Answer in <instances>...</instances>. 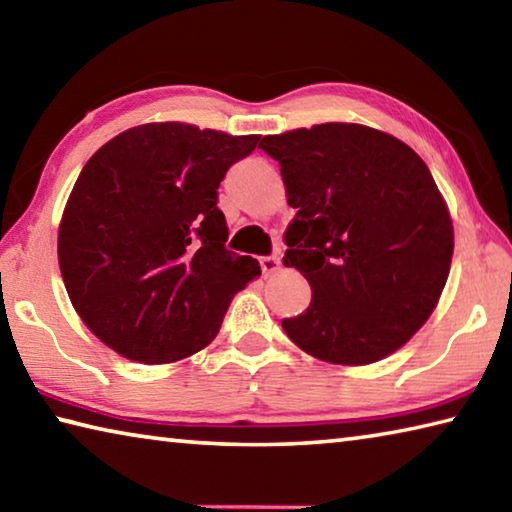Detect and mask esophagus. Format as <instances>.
Returning <instances> with one entry per match:
<instances>
[{"instance_id": "esophagus-1", "label": "esophagus", "mask_w": 512, "mask_h": 512, "mask_svg": "<svg viewBox=\"0 0 512 512\" xmlns=\"http://www.w3.org/2000/svg\"><path fill=\"white\" fill-rule=\"evenodd\" d=\"M259 266H262V271L266 275L275 273L277 268H280V255H264V257H259Z\"/></svg>"}]
</instances>
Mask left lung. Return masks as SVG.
Returning a JSON list of instances; mask_svg holds the SVG:
<instances>
[{
    "label": "left lung",
    "mask_w": 512,
    "mask_h": 512,
    "mask_svg": "<svg viewBox=\"0 0 512 512\" xmlns=\"http://www.w3.org/2000/svg\"><path fill=\"white\" fill-rule=\"evenodd\" d=\"M280 162L289 205L284 266L311 284L284 318L311 357L363 366L388 357L445 289L454 228L431 171L404 142L361 124H318L259 142Z\"/></svg>",
    "instance_id": "left-lung-1"
}]
</instances>
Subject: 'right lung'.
I'll use <instances>...</instances> for the list:
<instances>
[{
	"label": "right lung",
	"instance_id": "add662e5",
	"mask_svg": "<svg viewBox=\"0 0 512 512\" xmlns=\"http://www.w3.org/2000/svg\"><path fill=\"white\" fill-rule=\"evenodd\" d=\"M259 135L144 124L92 155L69 196L58 264L76 314L121 357L171 363L219 334L232 296L262 273L225 248L219 203Z\"/></svg>",
	"mask_w": 512,
	"mask_h": 512
}]
</instances>
